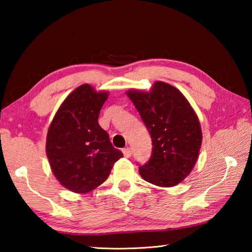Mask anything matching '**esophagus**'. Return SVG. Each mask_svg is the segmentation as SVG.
<instances>
[{
	"mask_svg": "<svg viewBox=\"0 0 252 252\" xmlns=\"http://www.w3.org/2000/svg\"><path fill=\"white\" fill-rule=\"evenodd\" d=\"M122 153H123V156H125L126 158H130V157H131V155H132V153H131V148H129V147L123 148V149H122Z\"/></svg>",
	"mask_w": 252,
	"mask_h": 252,
	"instance_id": "34e87169",
	"label": "esophagus"
}]
</instances>
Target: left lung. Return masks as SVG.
<instances>
[{
    "instance_id": "8db88e82",
    "label": "left lung",
    "mask_w": 252,
    "mask_h": 252,
    "mask_svg": "<svg viewBox=\"0 0 252 252\" xmlns=\"http://www.w3.org/2000/svg\"><path fill=\"white\" fill-rule=\"evenodd\" d=\"M149 131L153 153L141 165L142 178L160 187L180 184L195 167L202 132L194 108L173 85L154 83L149 92L129 90L126 93Z\"/></svg>"
}]
</instances>
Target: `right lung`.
I'll return each instance as SVG.
<instances>
[{"instance_id":"add662e5","label":"right lung","mask_w":252,"mask_h":252,"mask_svg":"<svg viewBox=\"0 0 252 252\" xmlns=\"http://www.w3.org/2000/svg\"><path fill=\"white\" fill-rule=\"evenodd\" d=\"M109 92L82 84L69 94L53 118L46 135V155L57 181L77 194H87L108 178L123 157L98 125Z\"/></svg>"}]
</instances>
